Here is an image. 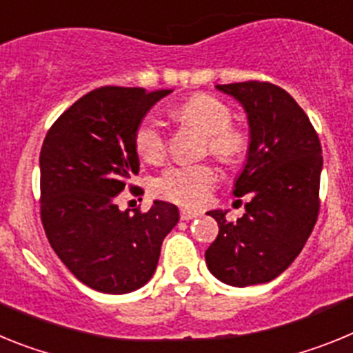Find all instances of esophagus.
Here are the masks:
<instances>
[{"label": "esophagus", "instance_id": "obj_1", "mask_svg": "<svg viewBox=\"0 0 353 353\" xmlns=\"http://www.w3.org/2000/svg\"><path fill=\"white\" fill-rule=\"evenodd\" d=\"M196 217H199L198 212H191V210H187V208H182V210H180V219L182 221H191V219H196Z\"/></svg>", "mask_w": 353, "mask_h": 353}]
</instances>
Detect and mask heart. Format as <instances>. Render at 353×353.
Listing matches in <instances>:
<instances>
[{
	"mask_svg": "<svg viewBox=\"0 0 353 353\" xmlns=\"http://www.w3.org/2000/svg\"><path fill=\"white\" fill-rule=\"evenodd\" d=\"M180 120L205 136V148L226 164L242 161L249 152V136L239 127L230 125L232 109L212 95L191 97L176 109ZM136 148L148 162H157L166 154V136L159 121L145 120L136 132ZM217 182V173L210 164L174 166L166 170L155 182V191L164 198L185 207H199Z\"/></svg>",
	"mask_w": 353,
	"mask_h": 353,
	"instance_id": "1",
	"label": "heart"
}]
</instances>
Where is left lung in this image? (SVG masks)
<instances>
[{"instance_id": "1", "label": "left lung", "mask_w": 353, "mask_h": 353, "mask_svg": "<svg viewBox=\"0 0 353 353\" xmlns=\"http://www.w3.org/2000/svg\"><path fill=\"white\" fill-rule=\"evenodd\" d=\"M215 88L248 114V161L233 194L249 201L236 223H228L223 210L207 212L219 235L205 260L219 281L244 288L276 279L310 239L320 210L322 146L307 114L276 84L245 81Z\"/></svg>"}]
</instances>
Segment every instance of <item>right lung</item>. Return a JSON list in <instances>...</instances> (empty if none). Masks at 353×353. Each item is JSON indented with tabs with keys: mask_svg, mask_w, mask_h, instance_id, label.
<instances>
[{
	"mask_svg": "<svg viewBox=\"0 0 353 353\" xmlns=\"http://www.w3.org/2000/svg\"><path fill=\"white\" fill-rule=\"evenodd\" d=\"M170 93L102 86L74 102L43 139V230L65 267L97 292L120 295L146 285L162 240L179 223V208L159 199L148 212L118 208V196L139 171V123Z\"/></svg>",
	"mask_w": 353,
	"mask_h": 353,
	"instance_id": "right-lung-1",
	"label": "right lung"
}]
</instances>
